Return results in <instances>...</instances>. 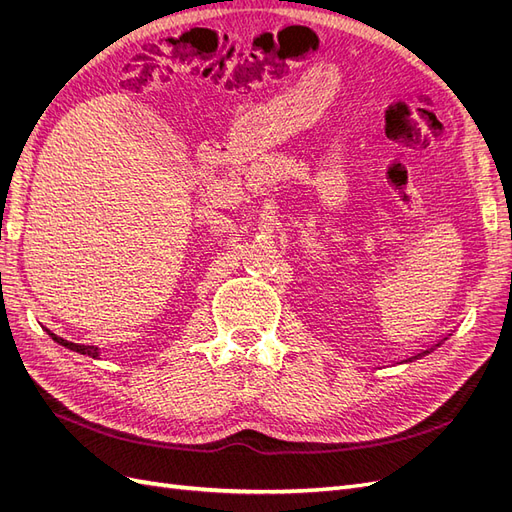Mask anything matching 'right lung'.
Returning a JSON list of instances; mask_svg holds the SVG:
<instances>
[{
	"mask_svg": "<svg viewBox=\"0 0 512 512\" xmlns=\"http://www.w3.org/2000/svg\"><path fill=\"white\" fill-rule=\"evenodd\" d=\"M61 344H64V339H61ZM64 346H68V344H64ZM76 350H81V352H87V354H91V356H96V348H76Z\"/></svg>",
	"mask_w": 512,
	"mask_h": 512,
	"instance_id": "1",
	"label": "right lung"
}]
</instances>
